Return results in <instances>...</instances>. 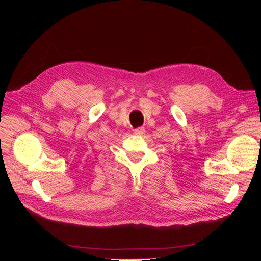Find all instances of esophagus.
<instances>
[{
    "mask_svg": "<svg viewBox=\"0 0 261 261\" xmlns=\"http://www.w3.org/2000/svg\"><path fill=\"white\" fill-rule=\"evenodd\" d=\"M145 127H138V128H136V129H134V134H136V135H139V136H141V135H144L145 134Z\"/></svg>",
    "mask_w": 261,
    "mask_h": 261,
    "instance_id": "34e87169",
    "label": "esophagus"
}]
</instances>
